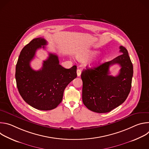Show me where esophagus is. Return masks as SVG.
Listing matches in <instances>:
<instances>
[{"label":"esophagus","instance_id":"obj_1","mask_svg":"<svg viewBox=\"0 0 149 149\" xmlns=\"http://www.w3.org/2000/svg\"><path fill=\"white\" fill-rule=\"evenodd\" d=\"M77 76L78 77H80V75H81V70L80 69H77Z\"/></svg>","mask_w":149,"mask_h":149}]
</instances>
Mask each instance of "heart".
<instances>
[{"label":"heart","mask_w":149,"mask_h":149,"mask_svg":"<svg viewBox=\"0 0 149 149\" xmlns=\"http://www.w3.org/2000/svg\"><path fill=\"white\" fill-rule=\"evenodd\" d=\"M95 54V52L94 51H89L87 53H82V54H79L77 55V58L78 60L81 61H85L86 59H87L89 56H92L93 55H94ZM98 62V61H97V62H95L93 63H91V65L93 67V66H94L96 65V63Z\"/></svg>","instance_id":"b5f03b06"}]
</instances>
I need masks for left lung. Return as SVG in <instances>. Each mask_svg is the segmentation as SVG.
Segmentation results:
<instances>
[{
  "label": "left lung",
  "instance_id": "8db88e82",
  "mask_svg": "<svg viewBox=\"0 0 149 149\" xmlns=\"http://www.w3.org/2000/svg\"><path fill=\"white\" fill-rule=\"evenodd\" d=\"M120 49L121 55L81 73L82 101L92 111L110 112L123 104L130 93L133 67L126 48L120 46ZM117 63L121 67L119 74L110 76L109 67Z\"/></svg>",
  "mask_w": 149,
  "mask_h": 149
}]
</instances>
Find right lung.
Masks as SVG:
<instances>
[{"label": "right lung", "mask_w": 149, "mask_h": 149, "mask_svg": "<svg viewBox=\"0 0 149 149\" xmlns=\"http://www.w3.org/2000/svg\"><path fill=\"white\" fill-rule=\"evenodd\" d=\"M47 40L42 38L32 40L21 51L16 65L15 78L19 93L24 100L39 110L55 109L62 100L63 91L77 77V66L66 69L59 65L56 55L49 53L38 71L30 65L36 51L45 49Z\"/></svg>", "instance_id": "1"}]
</instances>
